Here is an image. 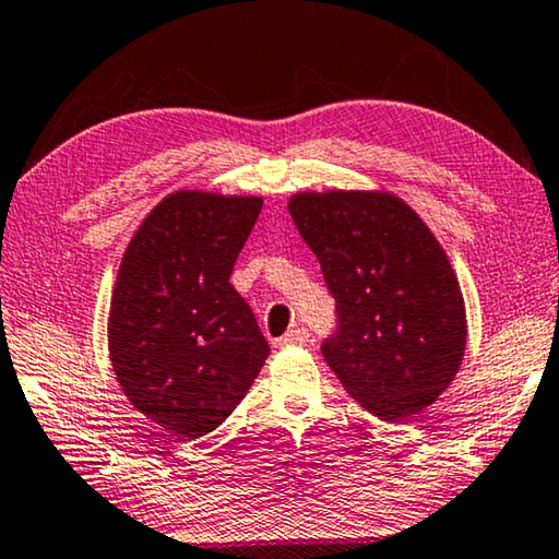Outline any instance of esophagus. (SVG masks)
<instances>
[{
    "label": "esophagus",
    "mask_w": 559,
    "mask_h": 559,
    "mask_svg": "<svg viewBox=\"0 0 559 559\" xmlns=\"http://www.w3.org/2000/svg\"><path fill=\"white\" fill-rule=\"evenodd\" d=\"M309 342V332L305 330V328H295V330H289L285 337H282V345H287V347H297V345H307Z\"/></svg>",
    "instance_id": "obj_1"
}]
</instances>
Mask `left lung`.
I'll list each match as a JSON object with an SVG mask.
<instances>
[{"mask_svg": "<svg viewBox=\"0 0 559 559\" xmlns=\"http://www.w3.org/2000/svg\"><path fill=\"white\" fill-rule=\"evenodd\" d=\"M289 214L337 302L324 362L374 417L419 415L454 380L467 342L465 299L440 242L390 192H302Z\"/></svg>", "mask_w": 559, "mask_h": 559, "instance_id": "left-lung-1", "label": "left lung"}]
</instances>
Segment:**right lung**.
I'll list each match as a JSON object with an SVG mask.
<instances>
[{"instance_id":"obj_1","label":"right lung","mask_w":559,"mask_h":559,"mask_svg":"<svg viewBox=\"0 0 559 559\" xmlns=\"http://www.w3.org/2000/svg\"><path fill=\"white\" fill-rule=\"evenodd\" d=\"M262 197L175 192L154 207L117 272L109 359L119 388L175 437L212 432L270 355L250 305L229 285Z\"/></svg>"}]
</instances>
